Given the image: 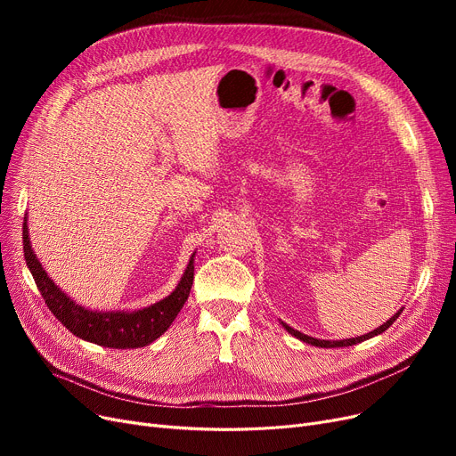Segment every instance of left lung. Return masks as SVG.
<instances>
[{
    "label": "left lung",
    "mask_w": 456,
    "mask_h": 456,
    "mask_svg": "<svg viewBox=\"0 0 456 456\" xmlns=\"http://www.w3.org/2000/svg\"><path fill=\"white\" fill-rule=\"evenodd\" d=\"M403 313V306L397 310V313L388 320V322H385L382 323L380 327H377V329H373L371 332H368V334H362V337H356V338H347V340H320V338H313V337H308V334H303V332H299V330H296V329H292L290 325H286L284 322H281V325L289 330L292 337H296L297 340H301V342H305V344H310V346H316V347H325V349H330V347H349V346H354V344H361V342H364V340H370V338H373V337H377V334H382L385 332L397 318H399V314Z\"/></svg>",
    "instance_id": "8db88e82"
}]
</instances>
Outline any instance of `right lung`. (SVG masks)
<instances>
[{
	"instance_id": "add662e5",
	"label": "right lung",
	"mask_w": 456,
	"mask_h": 456,
	"mask_svg": "<svg viewBox=\"0 0 456 456\" xmlns=\"http://www.w3.org/2000/svg\"><path fill=\"white\" fill-rule=\"evenodd\" d=\"M23 256L37 282L47 308L53 316L77 338L110 349H136L155 342L170 329L172 322L181 313L194 282V256L191 253L186 270L170 296L138 310H92L76 303L62 292L53 279L45 273L37 258L28 229V214L23 218Z\"/></svg>"
}]
</instances>
